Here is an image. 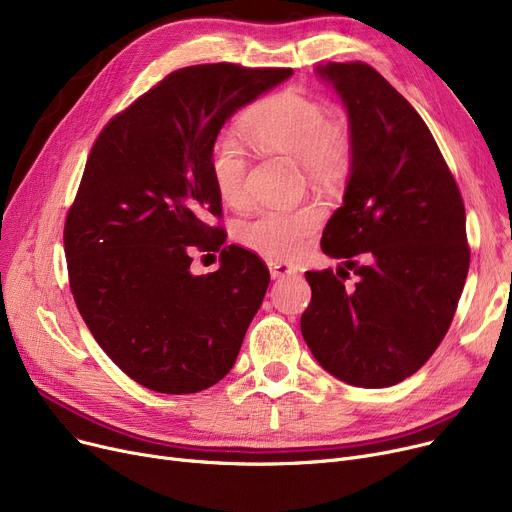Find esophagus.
Here are the masks:
<instances>
[{
    "label": "esophagus",
    "instance_id": "1",
    "mask_svg": "<svg viewBox=\"0 0 512 512\" xmlns=\"http://www.w3.org/2000/svg\"><path fill=\"white\" fill-rule=\"evenodd\" d=\"M270 274H272L274 280L284 278V276H292L294 274V267H290L288 263H282V261H272L270 263Z\"/></svg>",
    "mask_w": 512,
    "mask_h": 512
}]
</instances>
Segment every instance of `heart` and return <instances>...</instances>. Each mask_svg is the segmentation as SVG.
<instances>
[{
    "label": "heart",
    "mask_w": 512,
    "mask_h": 512,
    "mask_svg": "<svg viewBox=\"0 0 512 512\" xmlns=\"http://www.w3.org/2000/svg\"><path fill=\"white\" fill-rule=\"evenodd\" d=\"M242 132L259 149L280 153L301 164L317 186L340 184L351 168V130L342 118H328L319 101L282 91L259 101L242 118ZM211 176L220 199L232 207L249 199V157L232 137H220L211 151ZM324 220L319 205L263 211L245 224L240 240L274 259H294L307 251L313 232Z\"/></svg>",
    "instance_id": "heart-1"
}]
</instances>
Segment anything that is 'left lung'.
I'll return each mask as SVG.
<instances>
[{"mask_svg": "<svg viewBox=\"0 0 512 512\" xmlns=\"http://www.w3.org/2000/svg\"><path fill=\"white\" fill-rule=\"evenodd\" d=\"M315 74L344 105L353 153L321 236L342 265L305 272L301 332L334 378L386 388L423 367L450 328L469 272L465 205L432 132L380 72L330 62Z\"/></svg>", "mask_w": 512, "mask_h": 512, "instance_id": "8db88e82", "label": "left lung"}]
</instances>
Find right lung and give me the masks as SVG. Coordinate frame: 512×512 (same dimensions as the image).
Listing matches in <instances>:
<instances>
[{
  "label": "right lung",
  "instance_id": "1",
  "mask_svg": "<svg viewBox=\"0 0 512 512\" xmlns=\"http://www.w3.org/2000/svg\"><path fill=\"white\" fill-rule=\"evenodd\" d=\"M292 76L282 68H182L103 128L68 211L64 247L76 307L128 378L193 394L232 369L270 272L222 249L220 270L191 272V251H220L211 151L222 126Z\"/></svg>",
  "mask_w": 512,
  "mask_h": 512
}]
</instances>
